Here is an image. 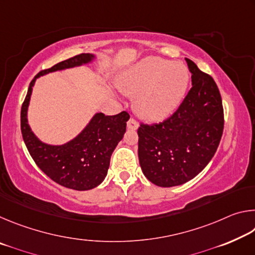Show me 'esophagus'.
Instances as JSON below:
<instances>
[{
    "instance_id": "34e87169",
    "label": "esophagus",
    "mask_w": 255,
    "mask_h": 255,
    "mask_svg": "<svg viewBox=\"0 0 255 255\" xmlns=\"http://www.w3.org/2000/svg\"><path fill=\"white\" fill-rule=\"evenodd\" d=\"M127 128L131 129V130H136V129L138 128V123L133 118H130L127 122Z\"/></svg>"
}]
</instances>
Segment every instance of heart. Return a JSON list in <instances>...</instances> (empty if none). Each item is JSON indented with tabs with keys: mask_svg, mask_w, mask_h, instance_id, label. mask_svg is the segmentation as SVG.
Here are the masks:
<instances>
[{
	"mask_svg": "<svg viewBox=\"0 0 255 255\" xmlns=\"http://www.w3.org/2000/svg\"><path fill=\"white\" fill-rule=\"evenodd\" d=\"M188 81V71L182 64L148 56L125 71L118 86L127 96H136L135 110L139 117L159 122L179 106Z\"/></svg>",
	"mask_w": 255,
	"mask_h": 255,
	"instance_id": "b5f03b06",
	"label": "heart"
}]
</instances>
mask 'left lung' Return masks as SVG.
<instances>
[{
    "mask_svg": "<svg viewBox=\"0 0 255 255\" xmlns=\"http://www.w3.org/2000/svg\"><path fill=\"white\" fill-rule=\"evenodd\" d=\"M192 88L163 123L138 128V158L150 182L163 188L183 184L205 169L217 150L224 109L217 84L185 58Z\"/></svg>",
    "mask_w": 255,
    "mask_h": 255,
    "instance_id": "1",
    "label": "left lung"
}]
</instances>
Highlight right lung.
Wrapping results in <instances>:
<instances>
[{
    "mask_svg": "<svg viewBox=\"0 0 255 255\" xmlns=\"http://www.w3.org/2000/svg\"><path fill=\"white\" fill-rule=\"evenodd\" d=\"M93 58L92 54H81L38 73L30 82L21 108V132L34 163L56 183L80 191L96 188L105 180L111 154L126 132L129 114L123 111L115 116H106L99 112L74 139L64 145H48L31 131L27 111L36 79L50 72L81 66Z\"/></svg>",
    "mask_w": 255,
    "mask_h": 255,
    "instance_id": "1",
    "label": "right lung"
}]
</instances>
